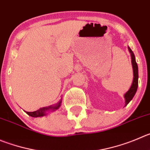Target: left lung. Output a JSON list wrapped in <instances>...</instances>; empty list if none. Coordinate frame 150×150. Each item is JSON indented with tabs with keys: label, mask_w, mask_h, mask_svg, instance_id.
I'll use <instances>...</instances> for the list:
<instances>
[{
	"label": "left lung",
	"mask_w": 150,
	"mask_h": 150,
	"mask_svg": "<svg viewBox=\"0 0 150 150\" xmlns=\"http://www.w3.org/2000/svg\"><path fill=\"white\" fill-rule=\"evenodd\" d=\"M128 50L130 53V55H131V62H132V70H133V80H132V83L131 84L130 88L129 89V90L124 95V99H125V105H124V107H126L132 100V99L133 98L134 96H135L137 92L138 85V68L136 61H135V54H134L132 50L129 48V47H128Z\"/></svg>",
	"instance_id": "obj_1"
}]
</instances>
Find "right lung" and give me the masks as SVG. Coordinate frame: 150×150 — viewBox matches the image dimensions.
<instances>
[{
  "label": "right lung",
  "instance_id": "obj_1",
  "mask_svg": "<svg viewBox=\"0 0 150 150\" xmlns=\"http://www.w3.org/2000/svg\"><path fill=\"white\" fill-rule=\"evenodd\" d=\"M61 102H62V99L59 100V101L58 103H56L55 104L50 105L49 107H45L40 108L39 110H38L37 111L35 112H26V114L29 115V116L33 117H43V116H45L47 115V112L50 111L54 112L55 110H58L60 108L61 105Z\"/></svg>",
  "mask_w": 150,
  "mask_h": 150
}]
</instances>
